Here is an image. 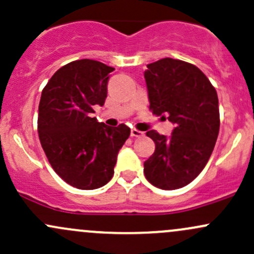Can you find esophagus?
Listing matches in <instances>:
<instances>
[{"label":"esophagus","instance_id":"obj_1","mask_svg":"<svg viewBox=\"0 0 254 254\" xmlns=\"http://www.w3.org/2000/svg\"><path fill=\"white\" fill-rule=\"evenodd\" d=\"M130 135H132V137L139 138V137H143L144 133L141 132V130H138V129H135V128H133V129L130 130Z\"/></svg>","mask_w":254,"mask_h":254}]
</instances>
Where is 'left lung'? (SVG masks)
<instances>
[{
    "mask_svg": "<svg viewBox=\"0 0 254 254\" xmlns=\"http://www.w3.org/2000/svg\"><path fill=\"white\" fill-rule=\"evenodd\" d=\"M144 72L150 110L176 125L170 137L149 130L155 152L144 162V174L154 187L174 190L191 183L213 151L219 133L215 88L195 65L163 58Z\"/></svg>",
    "mask_w": 254,
    "mask_h": 254,
    "instance_id": "1",
    "label": "left lung"
}]
</instances>
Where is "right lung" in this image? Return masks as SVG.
Listing matches in <instances>:
<instances>
[{"mask_svg":"<svg viewBox=\"0 0 254 254\" xmlns=\"http://www.w3.org/2000/svg\"><path fill=\"white\" fill-rule=\"evenodd\" d=\"M114 70L92 59L71 62L41 94V145L56 173L77 189H98L113 178L117 154L130 134L126 125L109 127L91 117L94 105H104Z\"/></svg>","mask_w":254,"mask_h":254,"instance_id":"right-lung-1","label":"right lung"}]
</instances>
